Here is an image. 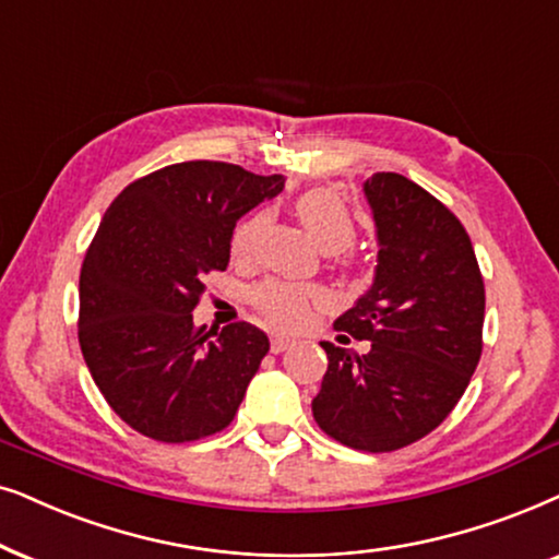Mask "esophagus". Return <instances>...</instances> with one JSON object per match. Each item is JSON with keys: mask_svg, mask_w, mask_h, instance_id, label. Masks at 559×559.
<instances>
[{"mask_svg": "<svg viewBox=\"0 0 559 559\" xmlns=\"http://www.w3.org/2000/svg\"><path fill=\"white\" fill-rule=\"evenodd\" d=\"M294 345L292 337H286V334H271V349L273 353H284V349H288Z\"/></svg>", "mask_w": 559, "mask_h": 559, "instance_id": "obj_1", "label": "esophagus"}]
</instances>
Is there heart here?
Segmentation results:
<instances>
[{"instance_id": "1", "label": "heart", "mask_w": 559, "mask_h": 559, "mask_svg": "<svg viewBox=\"0 0 559 559\" xmlns=\"http://www.w3.org/2000/svg\"><path fill=\"white\" fill-rule=\"evenodd\" d=\"M296 214H299L311 240L322 250L337 252L355 242V217L340 193L330 189H311L296 199ZM267 222H271V214L258 210L235 227L229 245H233V255L237 260H250L255 255ZM250 301L273 324L301 326L311 317V311L324 309L330 304V292L319 284H304V281L267 278L263 284L252 286Z\"/></svg>"}]
</instances>
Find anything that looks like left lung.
I'll use <instances>...</instances> for the list:
<instances>
[{"mask_svg":"<svg viewBox=\"0 0 559 559\" xmlns=\"http://www.w3.org/2000/svg\"><path fill=\"white\" fill-rule=\"evenodd\" d=\"M366 197L381 245L376 281L334 330L370 349L322 342L330 362L311 412L347 448L393 452L440 427L465 393L483 353L486 286L463 222L440 199L399 174H373Z\"/></svg>","mask_w":559,"mask_h":559,"instance_id":"8db88e82","label":"left lung"}]
</instances>
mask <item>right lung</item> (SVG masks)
Wrapping results in <instances>:
<instances>
[{"label":"right lung","instance_id":"1","mask_svg":"<svg viewBox=\"0 0 559 559\" xmlns=\"http://www.w3.org/2000/svg\"><path fill=\"white\" fill-rule=\"evenodd\" d=\"M284 189L222 160L174 163L109 204L79 278V345L119 419L155 442L217 435L267 347L255 324H193L204 275L225 271L235 222Z\"/></svg>","mask_w":559,"mask_h":559}]
</instances>
